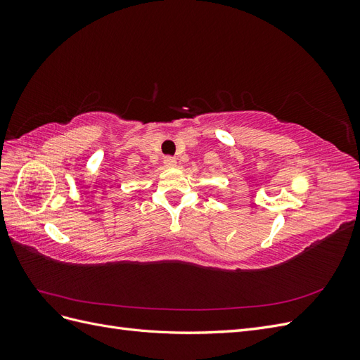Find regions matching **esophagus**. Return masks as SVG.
<instances>
[{"mask_svg": "<svg viewBox=\"0 0 360 360\" xmlns=\"http://www.w3.org/2000/svg\"><path fill=\"white\" fill-rule=\"evenodd\" d=\"M163 165H165L167 168L176 167V159L171 158V156H165V158H163Z\"/></svg>", "mask_w": 360, "mask_h": 360, "instance_id": "obj_1", "label": "esophagus"}]
</instances>
